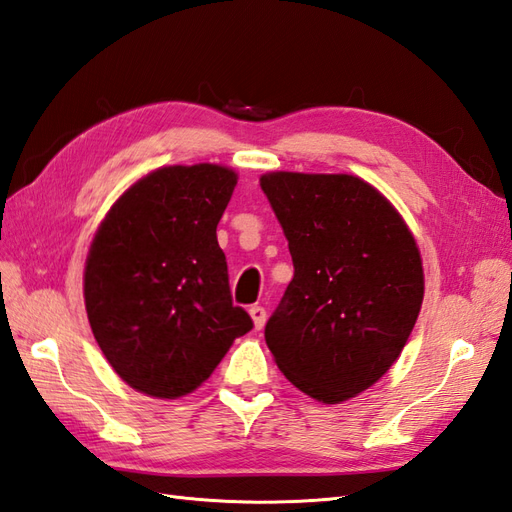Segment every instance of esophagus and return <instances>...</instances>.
<instances>
[{
	"label": "esophagus",
	"instance_id": "34e87169",
	"mask_svg": "<svg viewBox=\"0 0 512 512\" xmlns=\"http://www.w3.org/2000/svg\"><path fill=\"white\" fill-rule=\"evenodd\" d=\"M248 313H251V318H253L255 329L259 331L261 326L266 324V309H264V307H259V305H253L251 309H248Z\"/></svg>",
	"mask_w": 512,
	"mask_h": 512
}]
</instances>
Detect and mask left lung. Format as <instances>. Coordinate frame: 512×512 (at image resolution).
Listing matches in <instances>:
<instances>
[{
    "mask_svg": "<svg viewBox=\"0 0 512 512\" xmlns=\"http://www.w3.org/2000/svg\"><path fill=\"white\" fill-rule=\"evenodd\" d=\"M294 279L266 324L287 381L337 404L372 387L409 339L424 300V270L402 216L352 175L268 173Z\"/></svg>",
    "mask_w": 512,
    "mask_h": 512,
    "instance_id": "1",
    "label": "left lung"
}]
</instances>
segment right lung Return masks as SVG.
<instances>
[{"mask_svg":"<svg viewBox=\"0 0 512 512\" xmlns=\"http://www.w3.org/2000/svg\"><path fill=\"white\" fill-rule=\"evenodd\" d=\"M238 175L218 164L164 166L112 205L90 244L84 300L114 372L175 400L205 383L253 320L235 307L216 227Z\"/></svg>","mask_w":512,"mask_h":512,"instance_id":"right-lung-1","label":"right lung"}]
</instances>
